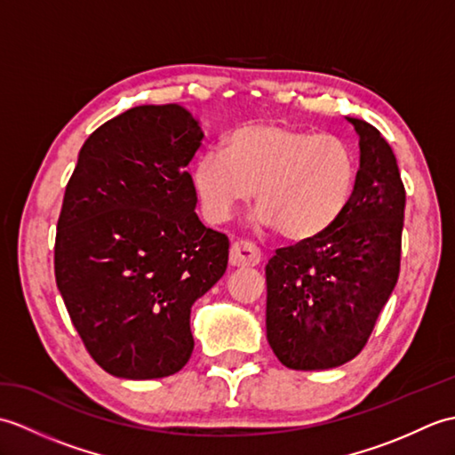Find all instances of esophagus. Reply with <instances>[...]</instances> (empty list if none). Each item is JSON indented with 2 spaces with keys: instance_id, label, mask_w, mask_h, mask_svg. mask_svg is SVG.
<instances>
[{
  "instance_id": "obj_1",
  "label": "esophagus",
  "mask_w": 455,
  "mask_h": 455,
  "mask_svg": "<svg viewBox=\"0 0 455 455\" xmlns=\"http://www.w3.org/2000/svg\"><path fill=\"white\" fill-rule=\"evenodd\" d=\"M259 259H262V252H259V248L250 243V240H236V243L230 246V266H258Z\"/></svg>"
}]
</instances>
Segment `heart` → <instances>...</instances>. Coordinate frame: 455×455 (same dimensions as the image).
Here are the masks:
<instances>
[{"label":"heart","mask_w":455,"mask_h":455,"mask_svg":"<svg viewBox=\"0 0 455 455\" xmlns=\"http://www.w3.org/2000/svg\"><path fill=\"white\" fill-rule=\"evenodd\" d=\"M355 173L354 150L336 134L250 123L228 134L222 152L201 154L191 183L212 225L227 222L256 189L259 225L277 228L289 240H308L342 215Z\"/></svg>","instance_id":"obj_1"}]
</instances>
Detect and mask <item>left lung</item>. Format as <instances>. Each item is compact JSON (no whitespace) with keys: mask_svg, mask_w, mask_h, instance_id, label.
<instances>
[{"mask_svg":"<svg viewBox=\"0 0 455 455\" xmlns=\"http://www.w3.org/2000/svg\"><path fill=\"white\" fill-rule=\"evenodd\" d=\"M360 137L347 207L315 238L277 248L266 266V332L277 360L299 371L338 367L363 350L399 279L404 186L373 124Z\"/></svg>","mask_w":455,"mask_h":455,"instance_id":"8db88e82","label":"left lung"}]
</instances>
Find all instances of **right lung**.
I'll return each mask as SVG.
<instances>
[{
  "label": "right lung",
  "instance_id": "right-lung-1",
  "mask_svg": "<svg viewBox=\"0 0 455 455\" xmlns=\"http://www.w3.org/2000/svg\"><path fill=\"white\" fill-rule=\"evenodd\" d=\"M201 139L180 105H139L90 134L66 186L56 285L85 350L115 377L180 371L191 305L227 272L228 238L199 220L186 172Z\"/></svg>",
  "mask_w": 455,
  "mask_h": 455
}]
</instances>
